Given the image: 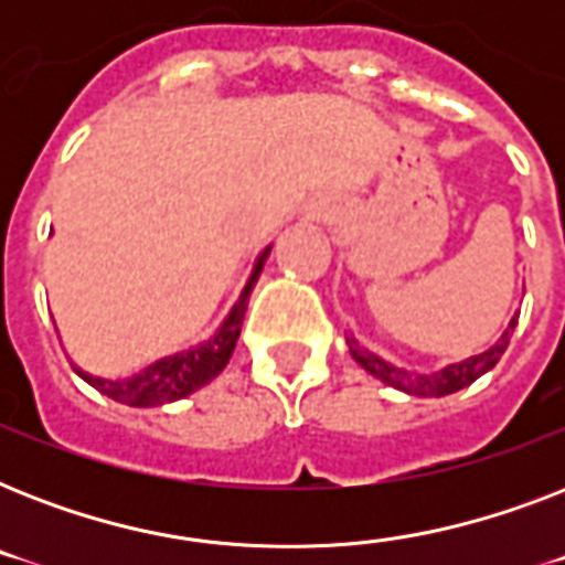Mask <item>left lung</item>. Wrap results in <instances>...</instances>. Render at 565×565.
Wrapping results in <instances>:
<instances>
[{"label":"left lung","instance_id":"8db88e82","mask_svg":"<svg viewBox=\"0 0 565 565\" xmlns=\"http://www.w3.org/2000/svg\"><path fill=\"white\" fill-rule=\"evenodd\" d=\"M513 328H516V319H510L508 331L501 334V340L492 345L490 352L466 358L463 363H451V366H446L443 372H434V375H411V372L395 370V366L381 361L377 354L361 349L354 340H349V345H352V358L361 363L363 370L370 372V375H375L377 381L395 386V390H404V393L413 395H451L457 393V390H463V386L472 384V381H478L483 372H490L492 366L499 363V358L504 354V349H508L510 337H513Z\"/></svg>","mask_w":565,"mask_h":565}]
</instances>
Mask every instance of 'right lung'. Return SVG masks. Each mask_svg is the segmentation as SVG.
<instances>
[{"instance_id": "obj_1", "label": "right lung", "mask_w": 565, "mask_h": 565, "mask_svg": "<svg viewBox=\"0 0 565 565\" xmlns=\"http://www.w3.org/2000/svg\"><path fill=\"white\" fill-rule=\"evenodd\" d=\"M266 255H269V248L257 257L255 273H252L248 284L243 287V292H239V301L234 305L228 319L222 322L220 331H216L207 343L195 345L190 352L154 361L152 366H146L143 372H137V375L131 377H119V381L87 375V372L82 370L75 372H78L87 384L96 386L102 395H108L114 402L131 404V407H154V404L175 402V398H184V395L195 393L199 386H204L211 377H216L225 370V363H228L231 352H234V345H237L239 326H243V317H246L248 308V296H252V287H255L257 275L264 269Z\"/></svg>"}]
</instances>
